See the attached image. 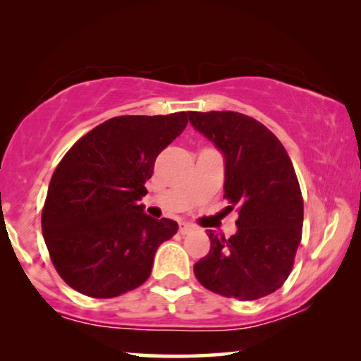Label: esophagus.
<instances>
[{"label": "esophagus", "mask_w": 361, "mask_h": 361, "mask_svg": "<svg viewBox=\"0 0 361 361\" xmlns=\"http://www.w3.org/2000/svg\"><path fill=\"white\" fill-rule=\"evenodd\" d=\"M192 230H194V225H192V224H187V221H180V224H179V231L182 235L190 233Z\"/></svg>", "instance_id": "obj_1"}]
</instances>
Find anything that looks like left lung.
Returning <instances> with one entry per match:
<instances>
[{
    "instance_id": "left-lung-1",
    "label": "left lung",
    "mask_w": 361,
    "mask_h": 361,
    "mask_svg": "<svg viewBox=\"0 0 361 361\" xmlns=\"http://www.w3.org/2000/svg\"><path fill=\"white\" fill-rule=\"evenodd\" d=\"M187 115L224 154V197L238 207L235 235L209 230L210 251L194 264L195 278L224 298H264L288 279L302 235L304 202L293 162L255 118L236 111Z\"/></svg>"
}]
</instances>
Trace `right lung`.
<instances>
[{
	"label": "right lung",
	"mask_w": 361,
	"mask_h": 361,
	"mask_svg": "<svg viewBox=\"0 0 361 361\" xmlns=\"http://www.w3.org/2000/svg\"><path fill=\"white\" fill-rule=\"evenodd\" d=\"M187 126V113L111 118L73 145L49 184L42 235L61 278L80 294L116 298L149 278L177 221L145 214L156 157Z\"/></svg>",
	"instance_id": "right-lung-1"
}]
</instances>
